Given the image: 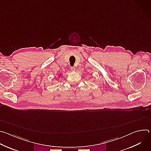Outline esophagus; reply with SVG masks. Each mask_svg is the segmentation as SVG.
<instances>
[{"mask_svg":"<svg viewBox=\"0 0 151 151\" xmlns=\"http://www.w3.org/2000/svg\"><path fill=\"white\" fill-rule=\"evenodd\" d=\"M70 69H71L72 71H75V70H76V68H75V67H71V68H70Z\"/></svg>","mask_w":151,"mask_h":151,"instance_id":"1","label":"esophagus"}]
</instances>
